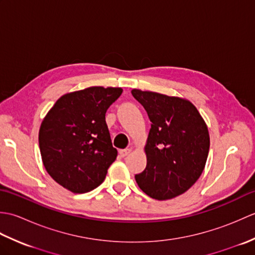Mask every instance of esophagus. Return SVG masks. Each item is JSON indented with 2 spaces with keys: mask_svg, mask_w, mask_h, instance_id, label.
<instances>
[{
  "mask_svg": "<svg viewBox=\"0 0 255 255\" xmlns=\"http://www.w3.org/2000/svg\"><path fill=\"white\" fill-rule=\"evenodd\" d=\"M131 152V149H124V150H119V154H121V156H123V158H125V156H127L129 153Z\"/></svg>",
  "mask_w": 255,
  "mask_h": 255,
  "instance_id": "34e87169",
  "label": "esophagus"
}]
</instances>
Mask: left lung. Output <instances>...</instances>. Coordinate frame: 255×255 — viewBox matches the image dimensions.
I'll use <instances>...</instances> for the list:
<instances>
[{
    "mask_svg": "<svg viewBox=\"0 0 255 255\" xmlns=\"http://www.w3.org/2000/svg\"><path fill=\"white\" fill-rule=\"evenodd\" d=\"M131 94L151 122L144 145L147 165L134 178L148 196L174 198L192 187L205 169L210 144L207 125L188 100L137 89Z\"/></svg>",
    "mask_w": 255,
    "mask_h": 255,
    "instance_id": "left-lung-1",
    "label": "left lung"
}]
</instances>
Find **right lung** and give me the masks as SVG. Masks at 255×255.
Segmentation results:
<instances>
[{
  "label": "right lung",
  "mask_w": 255,
  "mask_h": 255,
  "mask_svg": "<svg viewBox=\"0 0 255 255\" xmlns=\"http://www.w3.org/2000/svg\"><path fill=\"white\" fill-rule=\"evenodd\" d=\"M122 88H91L62 95L39 129L45 169L68 191L82 194L100 186L116 160L105 114Z\"/></svg>",
  "instance_id": "1"
}]
</instances>
